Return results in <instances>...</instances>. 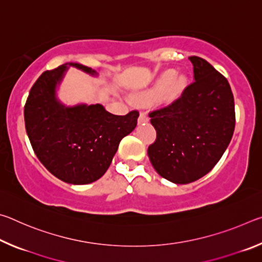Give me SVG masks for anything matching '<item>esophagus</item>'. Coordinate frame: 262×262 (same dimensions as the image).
<instances>
[{"label":"esophagus","instance_id":"1","mask_svg":"<svg viewBox=\"0 0 262 262\" xmlns=\"http://www.w3.org/2000/svg\"><path fill=\"white\" fill-rule=\"evenodd\" d=\"M148 121H149L148 115L145 113H141L140 117H139V123H144V122H148Z\"/></svg>","mask_w":262,"mask_h":262}]
</instances>
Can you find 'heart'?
<instances>
[{
    "label": "heart",
    "instance_id": "heart-1",
    "mask_svg": "<svg viewBox=\"0 0 262 262\" xmlns=\"http://www.w3.org/2000/svg\"><path fill=\"white\" fill-rule=\"evenodd\" d=\"M186 86V78L181 75H177L174 70H167L159 77L157 85L151 90L143 92L140 96L141 99H156L161 97L164 92L167 99L173 100L183 94Z\"/></svg>",
    "mask_w": 262,
    "mask_h": 262
}]
</instances>
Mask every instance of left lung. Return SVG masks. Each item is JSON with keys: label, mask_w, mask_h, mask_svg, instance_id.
<instances>
[{"label": "left lung", "mask_w": 262, "mask_h": 262, "mask_svg": "<svg viewBox=\"0 0 262 262\" xmlns=\"http://www.w3.org/2000/svg\"><path fill=\"white\" fill-rule=\"evenodd\" d=\"M194 82L174 103L149 114L157 139L148 156L157 173L189 184L212 170L232 139L236 117L231 88L206 60L188 57Z\"/></svg>", "instance_id": "obj_1"}]
</instances>
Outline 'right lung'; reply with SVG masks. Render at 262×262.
<instances>
[{"mask_svg": "<svg viewBox=\"0 0 262 262\" xmlns=\"http://www.w3.org/2000/svg\"><path fill=\"white\" fill-rule=\"evenodd\" d=\"M69 67L97 77L96 70L64 63L45 72L31 89L24 108L26 133L39 161L56 178L86 185L105 174L119 143L135 129L139 112L114 115L101 104L66 105L57 97Z\"/></svg>", "mask_w": 262, "mask_h": 262, "instance_id": "right-lung-1", "label": "right lung"}]
</instances>
